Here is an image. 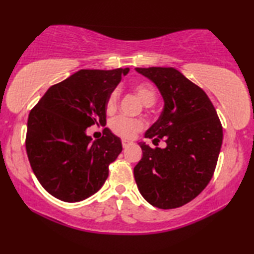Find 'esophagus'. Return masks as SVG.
Listing matches in <instances>:
<instances>
[{
    "label": "esophagus",
    "instance_id": "obj_1",
    "mask_svg": "<svg viewBox=\"0 0 254 254\" xmlns=\"http://www.w3.org/2000/svg\"><path fill=\"white\" fill-rule=\"evenodd\" d=\"M131 145V142L130 141H127V140H122V146H123V148H127L128 146Z\"/></svg>",
    "mask_w": 254,
    "mask_h": 254
}]
</instances>
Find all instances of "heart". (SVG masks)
I'll use <instances>...</instances> for the list:
<instances>
[{
  "instance_id": "heart-1",
  "label": "heart",
  "mask_w": 254,
  "mask_h": 254,
  "mask_svg": "<svg viewBox=\"0 0 254 254\" xmlns=\"http://www.w3.org/2000/svg\"><path fill=\"white\" fill-rule=\"evenodd\" d=\"M133 92L145 106L149 107L154 105L156 100V92L149 84H137L133 87ZM117 102H119V92L114 91L107 100V110L108 112L115 110ZM144 127L145 124L142 121L131 120L126 116H117L110 122V127H112L114 133L124 139L133 138L134 134L141 131Z\"/></svg>"
}]
</instances>
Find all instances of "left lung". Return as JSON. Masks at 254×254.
<instances>
[{
    "instance_id": "1",
    "label": "left lung",
    "mask_w": 254,
    "mask_h": 254,
    "mask_svg": "<svg viewBox=\"0 0 254 254\" xmlns=\"http://www.w3.org/2000/svg\"><path fill=\"white\" fill-rule=\"evenodd\" d=\"M161 93L164 106L145 137L166 148L139 142L142 158L133 174L142 197L162 209L190 202L212 180L222 145L223 131L205 92L174 67H135Z\"/></svg>"
}]
</instances>
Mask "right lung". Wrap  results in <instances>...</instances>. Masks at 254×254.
<instances>
[{
	"label": "right lung",
	"mask_w": 254,
	"mask_h": 254,
	"mask_svg": "<svg viewBox=\"0 0 254 254\" xmlns=\"http://www.w3.org/2000/svg\"><path fill=\"white\" fill-rule=\"evenodd\" d=\"M128 70H79L49 87L31 110L25 141L28 161L53 197L81 201L105 184L122 142L108 127L92 141L86 128L106 126L107 100Z\"/></svg>",
	"instance_id": "add662e5"
}]
</instances>
